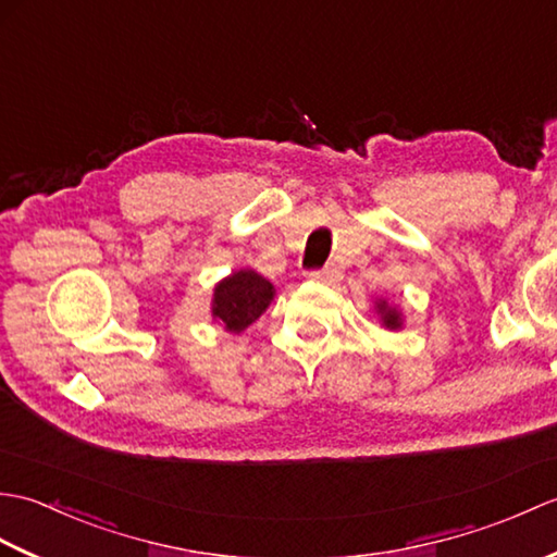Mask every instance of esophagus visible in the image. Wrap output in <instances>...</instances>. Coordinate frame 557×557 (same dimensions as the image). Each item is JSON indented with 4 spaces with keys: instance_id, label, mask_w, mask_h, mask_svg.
<instances>
[{
    "instance_id": "esophagus-1",
    "label": "esophagus",
    "mask_w": 557,
    "mask_h": 557,
    "mask_svg": "<svg viewBox=\"0 0 557 557\" xmlns=\"http://www.w3.org/2000/svg\"><path fill=\"white\" fill-rule=\"evenodd\" d=\"M311 277L318 280V282H323V285H337V282L342 280V270L335 263H330L325 268L313 270Z\"/></svg>"
}]
</instances>
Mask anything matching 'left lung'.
I'll return each mask as SVG.
<instances>
[{
  "mask_svg": "<svg viewBox=\"0 0 557 557\" xmlns=\"http://www.w3.org/2000/svg\"><path fill=\"white\" fill-rule=\"evenodd\" d=\"M377 311H381L383 315V323L389 327V330H397L399 327V313L395 309H387V304H377Z\"/></svg>",
  "mask_w": 557,
  "mask_h": 557,
  "instance_id": "obj_1",
  "label": "left lung"
}]
</instances>
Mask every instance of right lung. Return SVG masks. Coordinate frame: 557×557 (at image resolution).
Here are the masks:
<instances>
[{
    "mask_svg": "<svg viewBox=\"0 0 557 557\" xmlns=\"http://www.w3.org/2000/svg\"><path fill=\"white\" fill-rule=\"evenodd\" d=\"M272 285L253 270H239L222 280L212 299V315L232 333H242L268 309Z\"/></svg>",
    "mask_w": 557,
    "mask_h": 557,
    "instance_id": "right-lung-1",
    "label": "right lung"
}]
</instances>
